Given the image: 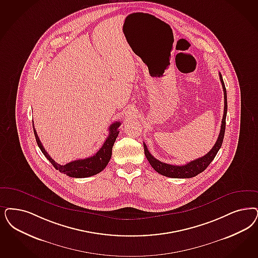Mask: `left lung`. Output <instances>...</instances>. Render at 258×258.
<instances>
[{
  "instance_id": "obj_1",
  "label": "left lung",
  "mask_w": 258,
  "mask_h": 258,
  "mask_svg": "<svg viewBox=\"0 0 258 258\" xmlns=\"http://www.w3.org/2000/svg\"><path fill=\"white\" fill-rule=\"evenodd\" d=\"M219 77L222 84L223 91H224V114H223L222 124H221V130L220 134L216 140V143L214 144L213 149L209 151L204 156L197 158L196 160L190 161L187 164L183 166H175V165H169L163 163L161 161L157 160L154 158L150 151H148V148L146 144L144 143V151H145V155L147 157L148 161L150 162L151 167L155 169L158 173H160L164 176L171 178H191L195 177L197 174L201 173L204 171L205 169L208 168V166L212 163V161L214 159L216 156L217 152L220 150L222 146L223 139H224V134H225V127H226V116H227V109H228V105H227V91L225 88V84L223 81L222 75L219 72Z\"/></svg>"
}]
</instances>
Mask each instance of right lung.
I'll use <instances>...</instances> for the list:
<instances>
[{
	"instance_id": "1",
	"label": "right lung",
	"mask_w": 258,
	"mask_h": 258,
	"mask_svg": "<svg viewBox=\"0 0 258 258\" xmlns=\"http://www.w3.org/2000/svg\"><path fill=\"white\" fill-rule=\"evenodd\" d=\"M121 123L120 122H115L109 126V135L107 136L105 143L103 144L102 148L91 157H88L85 159H79V160L72 161L66 165H60L56 163L55 161L48 155L46 152L45 148L43 147L42 142L40 141L38 134L36 133L34 124L32 121V125H33V131L35 134L36 142L38 144L39 148L41 151L44 153L46 159L49 161L54 168L62 172L63 174H67L70 177L74 178H85L95 175L99 172H101L103 169L107 167L108 162L111 158L112 154V147L114 145L116 138L119 134L118 127L120 126Z\"/></svg>"
}]
</instances>
